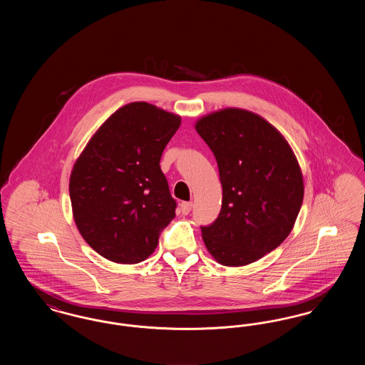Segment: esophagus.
Listing matches in <instances>:
<instances>
[{"instance_id": "esophagus-1", "label": "esophagus", "mask_w": 365, "mask_h": 365, "mask_svg": "<svg viewBox=\"0 0 365 365\" xmlns=\"http://www.w3.org/2000/svg\"><path fill=\"white\" fill-rule=\"evenodd\" d=\"M191 208H192V202H182L180 204V210H182L183 215H189L191 212Z\"/></svg>"}]
</instances>
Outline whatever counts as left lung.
<instances>
[{"mask_svg":"<svg viewBox=\"0 0 365 365\" xmlns=\"http://www.w3.org/2000/svg\"><path fill=\"white\" fill-rule=\"evenodd\" d=\"M195 130L215 155L223 187L217 219L201 227L205 246L223 265L255 262L293 230L304 198L298 161L278 130L249 110L210 113Z\"/></svg>","mask_w":365,"mask_h":365,"instance_id":"obj_1","label":"left lung"}]
</instances>
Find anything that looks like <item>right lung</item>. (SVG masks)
I'll return each mask as SVG.
<instances>
[{
    "label": "right lung",
    "instance_id": "add662e5",
    "mask_svg": "<svg viewBox=\"0 0 365 365\" xmlns=\"http://www.w3.org/2000/svg\"><path fill=\"white\" fill-rule=\"evenodd\" d=\"M180 116L148 103L118 109L88 140L71 173L79 232L98 255L119 264L146 260L175 217L160 160Z\"/></svg>",
    "mask_w": 365,
    "mask_h": 365
}]
</instances>
